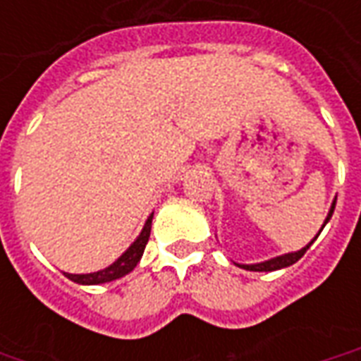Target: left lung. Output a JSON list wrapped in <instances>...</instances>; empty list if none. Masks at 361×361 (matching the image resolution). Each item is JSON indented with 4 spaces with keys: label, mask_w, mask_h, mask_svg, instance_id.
Instances as JSON below:
<instances>
[{
    "label": "left lung",
    "mask_w": 361,
    "mask_h": 361,
    "mask_svg": "<svg viewBox=\"0 0 361 361\" xmlns=\"http://www.w3.org/2000/svg\"><path fill=\"white\" fill-rule=\"evenodd\" d=\"M334 204H336V199L333 201V204H331V211H329V214H326L325 222H323V226H321V230L325 228V224L331 220V216H333L334 212ZM321 230H319V234H321ZM317 234V235H319ZM317 235L311 240L305 247H302L300 251H294V253H284V255H279V257H272L269 259V261H263V263H255V265H238L242 267V269H245V271H255V272H271V271H279V269H284V267H290L294 265L295 261H300V259L303 257V253L310 250V245L315 240H317Z\"/></svg>",
    "instance_id": "left-lung-1"
}]
</instances>
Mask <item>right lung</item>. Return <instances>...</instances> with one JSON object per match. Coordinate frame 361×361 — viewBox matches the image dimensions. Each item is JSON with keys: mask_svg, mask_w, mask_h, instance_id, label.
I'll return each mask as SVG.
<instances>
[{"mask_svg": "<svg viewBox=\"0 0 361 361\" xmlns=\"http://www.w3.org/2000/svg\"><path fill=\"white\" fill-rule=\"evenodd\" d=\"M152 216H154V212H150V216L145 222V226H142L141 234L137 235V240H135L127 251L121 255L119 259H116L110 267H106L102 271H96V272H89V274H71V272H63L67 279L73 280L77 284H85V286H90V284H104V282H111V280H118L121 276H126L129 272L133 271L137 263L141 261L142 257V251L147 247V242H149V235H150V226H152Z\"/></svg>", "mask_w": 361, "mask_h": 361, "instance_id": "1", "label": "right lung"}]
</instances>
